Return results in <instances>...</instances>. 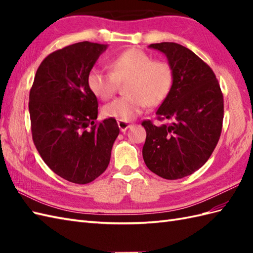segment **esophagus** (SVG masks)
<instances>
[{
  "label": "esophagus",
  "instance_id": "obj_1",
  "mask_svg": "<svg viewBox=\"0 0 253 253\" xmlns=\"http://www.w3.org/2000/svg\"><path fill=\"white\" fill-rule=\"evenodd\" d=\"M117 125H118V127H120L121 131H126V130L128 129V128L130 127V124H129V123L123 122V121H118V122H117Z\"/></svg>",
  "mask_w": 253,
  "mask_h": 253
}]
</instances>
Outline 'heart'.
Wrapping results in <instances>:
<instances>
[{
  "mask_svg": "<svg viewBox=\"0 0 253 253\" xmlns=\"http://www.w3.org/2000/svg\"><path fill=\"white\" fill-rule=\"evenodd\" d=\"M110 71L90 69L87 84L96 98L109 100L118 84L125 83L122 96L103 107L105 116L129 122L140 115L147 105L155 106L166 99L173 84V71L169 63L152 60L146 52L128 49L112 58Z\"/></svg>",
  "mask_w": 253,
  "mask_h": 253,
  "instance_id": "heart-1",
  "label": "heart"
}]
</instances>
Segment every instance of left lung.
I'll list each match as a JSON object with an SVG mask.
<instances>
[{"instance_id":"1","label":"left lung","mask_w":253,"mask_h":253,"mask_svg":"<svg viewBox=\"0 0 253 253\" xmlns=\"http://www.w3.org/2000/svg\"><path fill=\"white\" fill-rule=\"evenodd\" d=\"M162 52L173 71V84L157 114L169 124L144 121L142 157L165 179L191 175L211 157L222 131L224 101L215 75L200 57L175 42L149 45Z\"/></svg>"}]
</instances>
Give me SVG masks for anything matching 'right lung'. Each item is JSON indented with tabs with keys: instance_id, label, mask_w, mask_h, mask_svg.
<instances>
[{
	"instance_id": "add662e5",
	"label": "right lung",
	"mask_w": 253,
	"mask_h": 253,
	"mask_svg": "<svg viewBox=\"0 0 253 253\" xmlns=\"http://www.w3.org/2000/svg\"><path fill=\"white\" fill-rule=\"evenodd\" d=\"M107 44L84 41L47 55L29 94L35 146L62 178L84 185L104 173L120 133L114 118L94 124L98 100L87 76Z\"/></svg>"
}]
</instances>
